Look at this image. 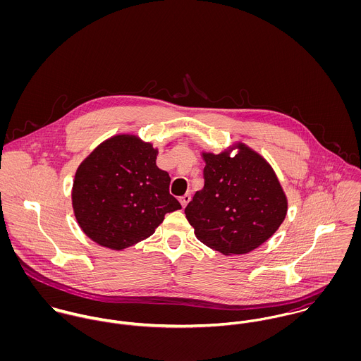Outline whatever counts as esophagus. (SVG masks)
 Wrapping results in <instances>:
<instances>
[{"label": "esophagus", "mask_w": 361, "mask_h": 361, "mask_svg": "<svg viewBox=\"0 0 361 361\" xmlns=\"http://www.w3.org/2000/svg\"><path fill=\"white\" fill-rule=\"evenodd\" d=\"M190 195L189 193H186L185 196H182V197H179V202H180V204H182V207L185 208V207L188 206V203L190 202Z\"/></svg>", "instance_id": "1"}]
</instances>
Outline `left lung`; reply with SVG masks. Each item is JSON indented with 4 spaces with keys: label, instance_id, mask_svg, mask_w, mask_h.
I'll use <instances>...</instances> for the list:
<instances>
[{
    "label": "left lung",
    "instance_id": "8db88e82",
    "mask_svg": "<svg viewBox=\"0 0 361 361\" xmlns=\"http://www.w3.org/2000/svg\"><path fill=\"white\" fill-rule=\"evenodd\" d=\"M231 157L204 153V188L185 208L196 238L231 256L246 255L268 240L286 216L288 202L269 164L239 145Z\"/></svg>",
    "mask_w": 361,
    "mask_h": 361
}]
</instances>
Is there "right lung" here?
I'll use <instances>...</instances> for the list:
<instances>
[{
    "mask_svg": "<svg viewBox=\"0 0 361 361\" xmlns=\"http://www.w3.org/2000/svg\"><path fill=\"white\" fill-rule=\"evenodd\" d=\"M158 152L136 136L102 143L78 168L72 204L82 231L96 243L122 250L152 236L165 214L180 209L171 178L155 165Z\"/></svg>",
    "mask_w": 361,
    "mask_h": 361,
    "instance_id": "right-lung-1",
    "label": "right lung"
}]
</instances>
